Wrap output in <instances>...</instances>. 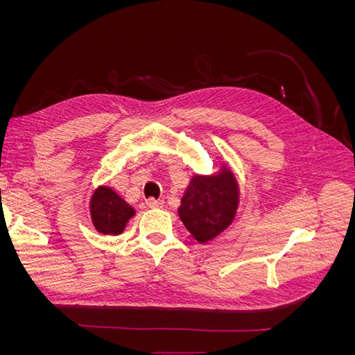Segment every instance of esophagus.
Segmentation results:
<instances>
[{
	"label": "esophagus",
	"mask_w": 355,
	"mask_h": 355,
	"mask_svg": "<svg viewBox=\"0 0 355 355\" xmlns=\"http://www.w3.org/2000/svg\"><path fill=\"white\" fill-rule=\"evenodd\" d=\"M146 206L151 207V209H161V207H164V201H163V200L149 198V200L146 201Z\"/></svg>",
	"instance_id": "1"
}]
</instances>
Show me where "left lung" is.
Wrapping results in <instances>:
<instances>
[{
    "mask_svg": "<svg viewBox=\"0 0 355 355\" xmlns=\"http://www.w3.org/2000/svg\"><path fill=\"white\" fill-rule=\"evenodd\" d=\"M239 206V180L230 166L222 163L218 173L191 178L178 213L192 237L204 244L230 227Z\"/></svg>",
    "mask_w": 355,
    "mask_h": 355,
    "instance_id": "obj_1",
    "label": "left lung"
}]
</instances>
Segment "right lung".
<instances>
[{
    "instance_id": "1",
    "label": "right lung",
    "mask_w": 355,
    "mask_h": 355,
    "mask_svg": "<svg viewBox=\"0 0 355 355\" xmlns=\"http://www.w3.org/2000/svg\"><path fill=\"white\" fill-rule=\"evenodd\" d=\"M90 218L94 230L103 235H120L136 210L116 192L106 185L93 191L89 201Z\"/></svg>"
}]
</instances>
